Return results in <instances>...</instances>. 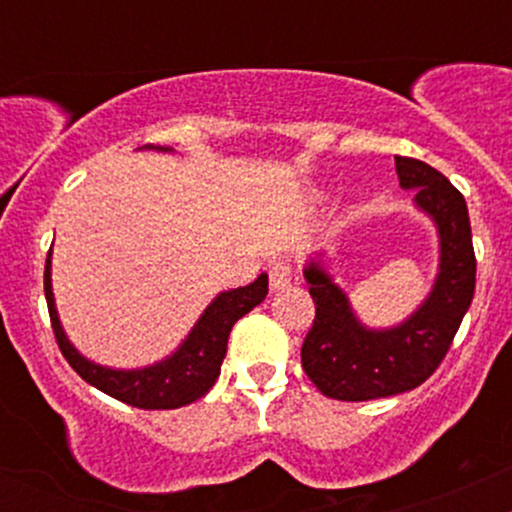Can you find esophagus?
Instances as JSON below:
<instances>
[{"label": "esophagus", "instance_id": "esophagus-1", "mask_svg": "<svg viewBox=\"0 0 512 512\" xmlns=\"http://www.w3.org/2000/svg\"><path fill=\"white\" fill-rule=\"evenodd\" d=\"M293 281V272L286 262H274L269 267V289L272 291H284L289 289Z\"/></svg>", "mask_w": 512, "mask_h": 512}]
</instances>
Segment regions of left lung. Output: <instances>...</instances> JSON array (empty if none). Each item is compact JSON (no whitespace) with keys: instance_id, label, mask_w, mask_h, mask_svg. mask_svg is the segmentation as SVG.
I'll return each mask as SVG.
<instances>
[{"instance_id":"8db88e82","label":"left lung","mask_w":512,"mask_h":512,"mask_svg":"<svg viewBox=\"0 0 512 512\" xmlns=\"http://www.w3.org/2000/svg\"><path fill=\"white\" fill-rule=\"evenodd\" d=\"M399 187L414 190L416 211L438 236V274L431 291L402 322L370 327L356 315L349 293L327 272L320 255L303 267L315 320L301 361L325 397L342 402L392 397L419 387L448 354L477 284L467 202L450 180L416 158L395 156Z\"/></svg>"}]
</instances>
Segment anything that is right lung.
I'll use <instances>...</instances> for the list:
<instances>
[{
  "label": "right lung",
  "instance_id": "add662e5",
  "mask_svg": "<svg viewBox=\"0 0 512 512\" xmlns=\"http://www.w3.org/2000/svg\"><path fill=\"white\" fill-rule=\"evenodd\" d=\"M139 149L173 154L170 146L146 144ZM267 291L269 276L260 274L248 286L216 293V298L197 317L187 337L166 358L142 368H110L86 358L69 342L60 313H57L55 293H52V250L45 262V298H48L52 330L69 366L96 390L139 409H178L207 395L221 373L233 325L255 305H260Z\"/></svg>",
  "mask_w": 512,
  "mask_h": 512
}]
</instances>
